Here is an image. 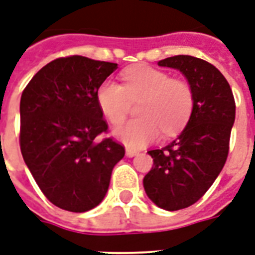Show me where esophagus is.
Instances as JSON below:
<instances>
[{"label": "esophagus", "instance_id": "34e87169", "mask_svg": "<svg viewBox=\"0 0 255 255\" xmlns=\"http://www.w3.org/2000/svg\"><path fill=\"white\" fill-rule=\"evenodd\" d=\"M137 151H135V149H131V148H127L126 149V155H127L128 158H133V156H136L137 155Z\"/></svg>", "mask_w": 255, "mask_h": 255}]
</instances>
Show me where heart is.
Instances as JSON below:
<instances>
[{"mask_svg": "<svg viewBox=\"0 0 255 255\" xmlns=\"http://www.w3.org/2000/svg\"><path fill=\"white\" fill-rule=\"evenodd\" d=\"M123 85L104 81L96 93L97 104L112 124L127 116L131 102L143 100L137 114L141 118L128 120L114 129V136L129 148H141L158 140L163 132L172 135L184 124L194 107V93L187 81L171 79L166 72L139 65L122 73Z\"/></svg>", "mask_w": 255, "mask_h": 255, "instance_id": "heart-1", "label": "heart"}]
</instances>
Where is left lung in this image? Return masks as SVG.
I'll use <instances>...</instances> for the list:
<instances>
[{"mask_svg": "<svg viewBox=\"0 0 255 255\" xmlns=\"http://www.w3.org/2000/svg\"><path fill=\"white\" fill-rule=\"evenodd\" d=\"M158 65L182 72L194 93L186 127L170 144L148 151L153 166L143 179L147 197L160 209L175 211L199 201L222 171L236 102L225 76L202 58L179 54Z\"/></svg>", "mask_w": 255, "mask_h": 255, "instance_id": "left-lung-1", "label": "left lung"}]
</instances>
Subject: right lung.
Listing matches in <instances>:
<instances>
[{
  "mask_svg": "<svg viewBox=\"0 0 255 255\" xmlns=\"http://www.w3.org/2000/svg\"><path fill=\"white\" fill-rule=\"evenodd\" d=\"M118 64L83 56L56 58L33 76L19 103V147L38 187L60 209L100 205L124 147L107 137L96 93Z\"/></svg>",
  "mask_w": 255,
  "mask_h": 255,
  "instance_id": "obj_1",
  "label": "right lung"
}]
</instances>
